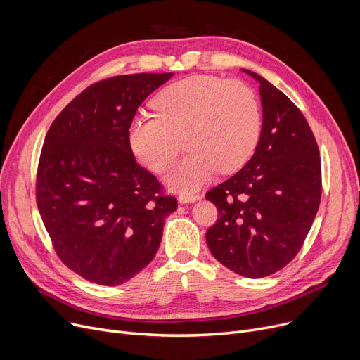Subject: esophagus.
<instances>
[{
    "label": "esophagus",
    "mask_w": 360,
    "mask_h": 360,
    "mask_svg": "<svg viewBox=\"0 0 360 360\" xmlns=\"http://www.w3.org/2000/svg\"><path fill=\"white\" fill-rule=\"evenodd\" d=\"M200 198H201V195H198V194H179L178 201L181 204H190V202L198 201Z\"/></svg>",
    "instance_id": "1"
}]
</instances>
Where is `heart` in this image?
Listing matches in <instances>:
<instances>
[{
    "mask_svg": "<svg viewBox=\"0 0 360 360\" xmlns=\"http://www.w3.org/2000/svg\"><path fill=\"white\" fill-rule=\"evenodd\" d=\"M158 113L140 112L128 125L134 155L155 174L174 165L185 139L188 155L166 178L179 193H193L217 170L232 174L250 160L262 128L254 89L238 80L193 75L163 89L153 101Z\"/></svg>",
    "mask_w": 360,
    "mask_h": 360,
    "instance_id": "b5f03b06",
    "label": "heart"
}]
</instances>
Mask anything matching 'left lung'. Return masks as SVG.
I'll list each match as a JSON object with an SVG mask.
<instances>
[{"label": "left lung", "instance_id": "left-lung-1", "mask_svg": "<svg viewBox=\"0 0 360 360\" xmlns=\"http://www.w3.org/2000/svg\"><path fill=\"white\" fill-rule=\"evenodd\" d=\"M262 128L252 158L205 194L219 210L205 240L233 273L259 278L289 264L304 243L321 200V159L296 105L259 74Z\"/></svg>", "mask_w": 360, "mask_h": 360}]
</instances>
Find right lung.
<instances>
[{
	"mask_svg": "<svg viewBox=\"0 0 360 360\" xmlns=\"http://www.w3.org/2000/svg\"><path fill=\"white\" fill-rule=\"evenodd\" d=\"M174 72L117 75L94 83L52 122L37 167L36 201L65 266L118 286L155 258L178 201L137 162L128 125Z\"/></svg>",
	"mask_w": 360,
	"mask_h": 360,
	"instance_id": "right-lung-1",
	"label": "right lung"
}]
</instances>
